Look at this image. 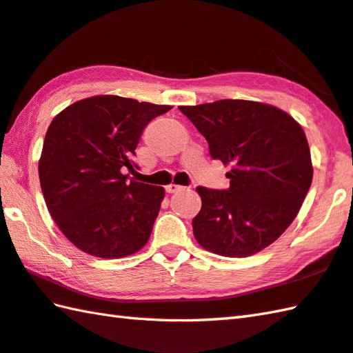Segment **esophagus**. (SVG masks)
Returning a JSON list of instances; mask_svg holds the SVG:
<instances>
[{
  "mask_svg": "<svg viewBox=\"0 0 353 353\" xmlns=\"http://www.w3.org/2000/svg\"><path fill=\"white\" fill-rule=\"evenodd\" d=\"M165 190H167V192H179V191L183 190V186L182 185H176V183H170Z\"/></svg>",
  "mask_w": 353,
  "mask_h": 353,
  "instance_id": "esophagus-1",
  "label": "esophagus"
}]
</instances>
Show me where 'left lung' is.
Listing matches in <instances>:
<instances>
[{
	"mask_svg": "<svg viewBox=\"0 0 353 353\" xmlns=\"http://www.w3.org/2000/svg\"><path fill=\"white\" fill-rule=\"evenodd\" d=\"M179 110L208 141L212 159L231 165L228 190L197 186L192 219L199 245L223 257H250L274 243L299 214L312 183L305 131L263 102L222 99Z\"/></svg>",
	"mask_w": 353,
	"mask_h": 353,
	"instance_id": "obj_1",
	"label": "left lung"
}]
</instances>
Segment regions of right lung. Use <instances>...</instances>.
I'll return each mask as SVG.
<instances>
[{"mask_svg": "<svg viewBox=\"0 0 353 353\" xmlns=\"http://www.w3.org/2000/svg\"><path fill=\"white\" fill-rule=\"evenodd\" d=\"M172 107L93 96L54 116L38 163L48 212L90 255L121 259L147 243L165 196L162 186L128 181L143 128Z\"/></svg>", "mask_w": 353, "mask_h": 353, "instance_id": "add662e5", "label": "right lung"}]
</instances>
